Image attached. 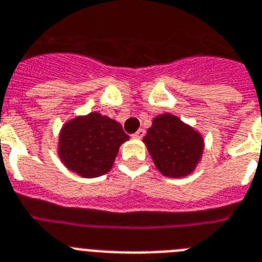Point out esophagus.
Here are the masks:
<instances>
[{
  "mask_svg": "<svg viewBox=\"0 0 262 262\" xmlns=\"http://www.w3.org/2000/svg\"><path fill=\"white\" fill-rule=\"evenodd\" d=\"M144 134H146V131L143 128H139L135 134H133V138H135V139H142L143 136H144Z\"/></svg>",
  "mask_w": 262,
  "mask_h": 262,
  "instance_id": "esophagus-1",
  "label": "esophagus"
}]
</instances>
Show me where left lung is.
<instances>
[{
  "mask_svg": "<svg viewBox=\"0 0 262 262\" xmlns=\"http://www.w3.org/2000/svg\"><path fill=\"white\" fill-rule=\"evenodd\" d=\"M143 142L156 168L168 178L188 175L203 154L200 134L171 114L156 116Z\"/></svg>",
  "mask_w": 262,
  "mask_h": 262,
  "instance_id": "left-lung-1",
  "label": "left lung"
}]
</instances>
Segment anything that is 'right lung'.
Returning <instances> with one entry per match:
<instances>
[{"instance_id": "add662e5", "label": "right lung", "mask_w": 262, "mask_h": 262, "mask_svg": "<svg viewBox=\"0 0 262 262\" xmlns=\"http://www.w3.org/2000/svg\"><path fill=\"white\" fill-rule=\"evenodd\" d=\"M128 139L115 120L98 113L71 120L59 138V156L67 168L83 178H97L111 169L118 149Z\"/></svg>"}]
</instances>
